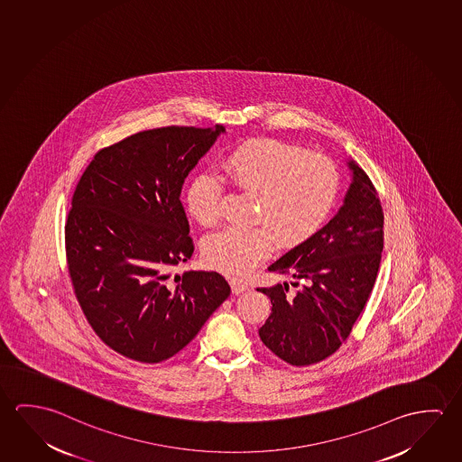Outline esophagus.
Wrapping results in <instances>:
<instances>
[{"label": "esophagus", "mask_w": 462, "mask_h": 462, "mask_svg": "<svg viewBox=\"0 0 462 462\" xmlns=\"http://www.w3.org/2000/svg\"><path fill=\"white\" fill-rule=\"evenodd\" d=\"M230 287H232V291H234L235 295H240V293L248 290V285L243 283L240 280H232V282H230Z\"/></svg>", "instance_id": "esophagus-1"}]
</instances>
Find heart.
Returning a JSON list of instances; mask_svg holds the SVG:
<instances>
[{
	"label": "heart",
	"instance_id": "obj_1",
	"mask_svg": "<svg viewBox=\"0 0 462 462\" xmlns=\"http://www.w3.org/2000/svg\"><path fill=\"white\" fill-rule=\"evenodd\" d=\"M235 189L256 195L253 222L257 227H228L206 238V264L228 277H243L261 264L275 246L293 248L308 242L326 224L338 198L340 174L326 154L273 138L238 144L224 161ZM224 183L219 177L193 175L183 203L198 224L216 226L222 214Z\"/></svg>",
	"mask_w": 462,
	"mask_h": 462
}]
</instances>
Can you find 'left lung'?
Returning <instances> with one entry per match:
<instances>
[{
    "label": "left lung",
    "instance_id": "left-lung-1",
    "mask_svg": "<svg viewBox=\"0 0 462 462\" xmlns=\"http://www.w3.org/2000/svg\"><path fill=\"white\" fill-rule=\"evenodd\" d=\"M351 183L343 205L308 242L269 265L293 282L257 288L273 310L259 337L291 365H310L333 355L348 338L377 279L383 250V212L371 179L346 159ZM302 285H299V282Z\"/></svg>",
    "mask_w": 462,
    "mask_h": 462
}]
</instances>
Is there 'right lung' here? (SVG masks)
Returning <instances> with one entry per match:
<instances>
[{
    "mask_svg": "<svg viewBox=\"0 0 462 462\" xmlns=\"http://www.w3.org/2000/svg\"><path fill=\"white\" fill-rule=\"evenodd\" d=\"M226 134L144 130L97 152L72 198L66 253L85 318L109 348L140 363L177 355L230 295L217 273L172 269L193 254L183 182Z\"/></svg>",
    "mask_w": 462,
    "mask_h": 462,
    "instance_id": "obj_1",
    "label": "right lung"
}]
</instances>
